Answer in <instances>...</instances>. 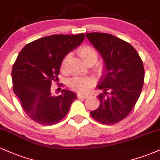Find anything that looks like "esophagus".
<instances>
[{"mask_svg":"<svg viewBox=\"0 0 160 160\" xmlns=\"http://www.w3.org/2000/svg\"><path fill=\"white\" fill-rule=\"evenodd\" d=\"M77 97H78V98H86L89 97V95H83V94H80V93H78V94L77 95Z\"/></svg>","mask_w":160,"mask_h":160,"instance_id":"esophagus-1","label":"esophagus"}]
</instances>
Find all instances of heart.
I'll return each mask as SVG.
<instances>
[{
    "mask_svg": "<svg viewBox=\"0 0 160 160\" xmlns=\"http://www.w3.org/2000/svg\"><path fill=\"white\" fill-rule=\"evenodd\" d=\"M79 54L83 62L87 65L89 63H95L97 62L98 57V53L94 47L91 46H82L78 50ZM69 58V55H67L63 58L62 62V68L65 69L67 65L68 60ZM103 65H99L98 67V71L99 73L103 71ZM94 84V80L90 78L86 77H75L71 79L69 82V86L73 90L78 92L80 93L86 92Z\"/></svg>",
    "mask_w": 160,
    "mask_h": 160,
    "instance_id": "b5f03b06",
    "label": "heart"
}]
</instances>
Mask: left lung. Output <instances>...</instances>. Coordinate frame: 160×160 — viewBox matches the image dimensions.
I'll return each mask as SVG.
<instances>
[{"instance_id": "8db88e82", "label": "left lung", "mask_w": 160, "mask_h": 160, "mask_svg": "<svg viewBox=\"0 0 160 160\" xmlns=\"http://www.w3.org/2000/svg\"><path fill=\"white\" fill-rule=\"evenodd\" d=\"M86 36L104 61L103 74L98 88L100 105L90 114L102 124L112 125L129 114L140 96L144 68L138 53L131 44L106 33H87Z\"/></svg>"}]
</instances>
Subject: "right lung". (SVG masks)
Returning <instances> with one entry per match:
<instances>
[{
    "mask_svg": "<svg viewBox=\"0 0 160 160\" xmlns=\"http://www.w3.org/2000/svg\"><path fill=\"white\" fill-rule=\"evenodd\" d=\"M85 34H53L29 43L22 49L12 69V88L26 114L43 126L61 121L77 99L73 92H51L58 80L63 58L83 41Z\"/></svg>",
    "mask_w": 160,
    "mask_h": 160,
    "instance_id": "add662e5",
    "label": "right lung"
}]
</instances>
